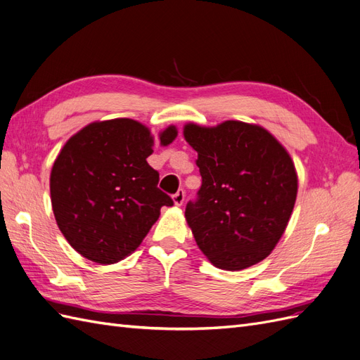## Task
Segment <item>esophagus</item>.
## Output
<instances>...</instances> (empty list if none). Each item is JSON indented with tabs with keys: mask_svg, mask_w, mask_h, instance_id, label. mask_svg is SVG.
Wrapping results in <instances>:
<instances>
[{
	"mask_svg": "<svg viewBox=\"0 0 360 360\" xmlns=\"http://www.w3.org/2000/svg\"><path fill=\"white\" fill-rule=\"evenodd\" d=\"M185 200V191L184 190H178L175 194H173V202H175L176 206H181Z\"/></svg>",
	"mask_w": 360,
	"mask_h": 360,
	"instance_id": "esophagus-1",
	"label": "esophagus"
}]
</instances>
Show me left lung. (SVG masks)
Masks as SVG:
<instances>
[{
  "instance_id": "8db88e82",
  "label": "left lung",
  "mask_w": 360,
  "mask_h": 360,
  "mask_svg": "<svg viewBox=\"0 0 360 360\" xmlns=\"http://www.w3.org/2000/svg\"><path fill=\"white\" fill-rule=\"evenodd\" d=\"M202 187L185 218L197 245L219 269L239 271L266 259L281 239L297 194L284 146L260 125L187 124Z\"/></svg>"
}]
</instances>
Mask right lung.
<instances>
[{
  "instance_id": "1",
  "label": "right lung",
  "mask_w": 360,
  "mask_h": 360,
  "mask_svg": "<svg viewBox=\"0 0 360 360\" xmlns=\"http://www.w3.org/2000/svg\"><path fill=\"white\" fill-rule=\"evenodd\" d=\"M176 127L160 133L175 141ZM154 139L129 118L92 122L70 137L51 172L52 210L61 233L84 257L117 263L141 245L172 197L148 165Z\"/></svg>"
}]
</instances>
